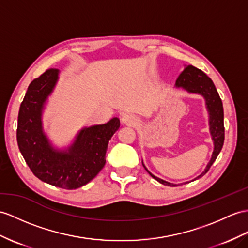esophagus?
<instances>
[{"instance_id":"34e87169","label":"esophagus","mask_w":248,"mask_h":248,"mask_svg":"<svg viewBox=\"0 0 248 248\" xmlns=\"http://www.w3.org/2000/svg\"><path fill=\"white\" fill-rule=\"evenodd\" d=\"M121 122H122L123 124L130 125V126L137 124L136 119L132 116H130V114H124V116H122V118H121Z\"/></svg>"}]
</instances>
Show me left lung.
I'll list each match as a JSON object with an SVG mask.
<instances>
[{"label": "left lung", "instance_id": "1", "mask_svg": "<svg viewBox=\"0 0 248 248\" xmlns=\"http://www.w3.org/2000/svg\"><path fill=\"white\" fill-rule=\"evenodd\" d=\"M174 87L182 88L189 93L201 94L205 99V104H206V108L209 114V130L211 139L214 141V152L213 155H211V159L208 162L207 166L205 167L204 171L200 176H198L192 180L195 181L203 177L208 171L210 166L213 165V163L216 161L217 156H218L223 147V143H224V112H223V104L211 78L206 74H204L201 69H198L192 65H185L184 70L181 72V75L177 78ZM143 166L150 176L158 181V182L167 186H177V184L166 182V181L154 176L145 167L144 164Z\"/></svg>", "mask_w": 248, "mask_h": 248}]
</instances>
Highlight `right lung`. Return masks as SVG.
I'll return each instance as SVG.
<instances>
[{"instance_id": "add662e5", "label": "right lung", "mask_w": 248, "mask_h": 248, "mask_svg": "<svg viewBox=\"0 0 248 248\" xmlns=\"http://www.w3.org/2000/svg\"><path fill=\"white\" fill-rule=\"evenodd\" d=\"M58 69H47L29 84L17 117L16 141L33 174L64 189H77L90 182L105 165L108 143L120 127L112 118L102 125L84 127L68 147H53L44 132L42 114L59 80Z\"/></svg>"}]
</instances>
